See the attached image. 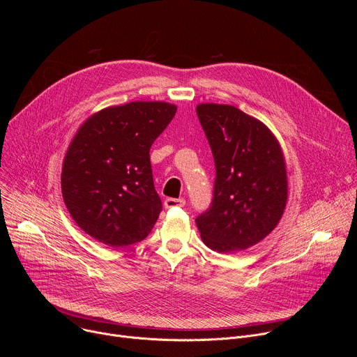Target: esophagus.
<instances>
[{"mask_svg":"<svg viewBox=\"0 0 357 357\" xmlns=\"http://www.w3.org/2000/svg\"><path fill=\"white\" fill-rule=\"evenodd\" d=\"M185 199H182V197H179V199H175V197H168V199H165V202H164V205H165V208L167 209H174V208H182V206H185Z\"/></svg>","mask_w":357,"mask_h":357,"instance_id":"esophagus-1","label":"esophagus"}]
</instances>
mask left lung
<instances>
[{
	"label": "left lung",
	"mask_w": 357,
	"mask_h": 357,
	"mask_svg": "<svg viewBox=\"0 0 357 357\" xmlns=\"http://www.w3.org/2000/svg\"><path fill=\"white\" fill-rule=\"evenodd\" d=\"M196 114L216 167L212 205L196 226L203 243L218 252L245 250L267 237L284 213L282 149L266 124L233 106L202 103Z\"/></svg>",
	"instance_id": "8db88e82"
}]
</instances>
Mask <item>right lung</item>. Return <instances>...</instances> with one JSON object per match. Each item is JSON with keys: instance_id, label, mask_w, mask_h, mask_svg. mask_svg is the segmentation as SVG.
Returning <instances> with one entry per match:
<instances>
[{"instance_id": "add662e5", "label": "right lung", "mask_w": 357, "mask_h": 357, "mask_svg": "<svg viewBox=\"0 0 357 357\" xmlns=\"http://www.w3.org/2000/svg\"><path fill=\"white\" fill-rule=\"evenodd\" d=\"M176 106L131 101L100 110L73 137L62 167V195L76 225L110 247L144 240L162 202L154 188L149 148Z\"/></svg>"}]
</instances>
